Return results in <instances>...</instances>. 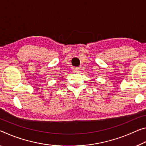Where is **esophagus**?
<instances>
[{"label":"esophagus","instance_id":"esophagus-1","mask_svg":"<svg viewBox=\"0 0 146 146\" xmlns=\"http://www.w3.org/2000/svg\"><path fill=\"white\" fill-rule=\"evenodd\" d=\"M73 71H74V72H75V73H78L80 71V68H75L73 69Z\"/></svg>","mask_w":146,"mask_h":146}]
</instances>
